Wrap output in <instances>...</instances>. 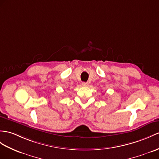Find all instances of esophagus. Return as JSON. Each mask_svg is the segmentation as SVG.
Returning a JSON list of instances; mask_svg holds the SVG:
<instances>
[{"label":"esophagus","instance_id":"esophagus-1","mask_svg":"<svg viewBox=\"0 0 159 159\" xmlns=\"http://www.w3.org/2000/svg\"><path fill=\"white\" fill-rule=\"evenodd\" d=\"M82 86H88V82H83L82 83Z\"/></svg>","mask_w":159,"mask_h":159}]
</instances>
